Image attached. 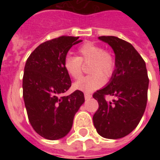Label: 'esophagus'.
<instances>
[{
    "instance_id": "obj_1",
    "label": "esophagus",
    "mask_w": 160,
    "mask_h": 160,
    "mask_svg": "<svg viewBox=\"0 0 160 160\" xmlns=\"http://www.w3.org/2000/svg\"><path fill=\"white\" fill-rule=\"evenodd\" d=\"M84 95H85V98H86L87 100L90 99L91 98H92V95H91L90 93H87V92H86V93L84 94Z\"/></svg>"
}]
</instances>
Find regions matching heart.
Instances as JSON below:
<instances>
[{
    "mask_svg": "<svg viewBox=\"0 0 160 160\" xmlns=\"http://www.w3.org/2000/svg\"><path fill=\"white\" fill-rule=\"evenodd\" d=\"M78 57L67 56L64 59V68L74 80L82 75V63L91 62L88 71L91 74L83 77L74 84V88L85 92H92L98 89L105 82L103 75L110 77L116 66L114 56L98 43L87 42L77 49Z\"/></svg>",
    "mask_w": 160,
    "mask_h": 160,
    "instance_id": "obj_1",
    "label": "heart"
}]
</instances>
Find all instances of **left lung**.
<instances>
[{
  "mask_svg": "<svg viewBox=\"0 0 160 160\" xmlns=\"http://www.w3.org/2000/svg\"><path fill=\"white\" fill-rule=\"evenodd\" d=\"M115 53L116 68L107 86L92 95L98 103L93 124L98 134L120 139L136 128L147 106L149 79L146 63L129 42L113 36L98 37ZM106 95L116 100L108 102Z\"/></svg>",
  "mask_w": 160,
  "mask_h": 160,
  "instance_id": "left-lung-1",
  "label": "left lung"
}]
</instances>
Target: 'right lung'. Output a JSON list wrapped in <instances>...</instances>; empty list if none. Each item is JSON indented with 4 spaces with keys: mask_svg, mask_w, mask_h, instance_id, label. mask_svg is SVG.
<instances>
[{
    "mask_svg": "<svg viewBox=\"0 0 160 160\" xmlns=\"http://www.w3.org/2000/svg\"><path fill=\"white\" fill-rule=\"evenodd\" d=\"M81 41L69 36L46 41L26 61L22 87L28 119L33 129L48 140L68 134L74 115L85 102L81 91L63 96L71 87L64 59L71 47Z\"/></svg>",
    "mask_w": 160,
    "mask_h": 160,
    "instance_id": "obj_1",
    "label": "right lung"
}]
</instances>
